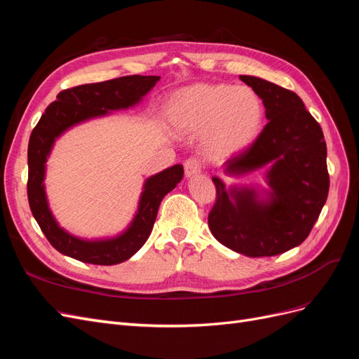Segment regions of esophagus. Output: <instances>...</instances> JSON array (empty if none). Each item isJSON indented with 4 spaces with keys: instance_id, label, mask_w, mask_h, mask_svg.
I'll return each instance as SVG.
<instances>
[{
    "instance_id": "obj_1",
    "label": "esophagus",
    "mask_w": 359,
    "mask_h": 359,
    "mask_svg": "<svg viewBox=\"0 0 359 359\" xmlns=\"http://www.w3.org/2000/svg\"><path fill=\"white\" fill-rule=\"evenodd\" d=\"M184 170H186L187 178H193V177L199 175V173L202 172V166H201L199 160L189 158L186 163H184Z\"/></svg>"
}]
</instances>
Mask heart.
I'll list each match as a JSON object with an SVG mask.
<instances>
[{
  "instance_id": "heart-1",
  "label": "heart",
  "mask_w": 359,
  "mask_h": 359,
  "mask_svg": "<svg viewBox=\"0 0 359 359\" xmlns=\"http://www.w3.org/2000/svg\"><path fill=\"white\" fill-rule=\"evenodd\" d=\"M168 116L180 136L202 135V149L212 161L231 160L252 145L262 127L264 107L247 86L194 83L173 93Z\"/></svg>"
}]
</instances>
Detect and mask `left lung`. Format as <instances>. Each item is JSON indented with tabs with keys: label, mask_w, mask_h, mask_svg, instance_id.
<instances>
[{
	"label": "left lung",
	"mask_w": 359,
	"mask_h": 359,
	"mask_svg": "<svg viewBox=\"0 0 359 359\" xmlns=\"http://www.w3.org/2000/svg\"><path fill=\"white\" fill-rule=\"evenodd\" d=\"M240 79L260 97L268 124L245 153L224 163L223 172L235 178L265 169L266 187L226 186L214 177L217 199L208 226L236 253L276 256L306 240L327 202V144L295 93L256 76Z\"/></svg>",
	"instance_id": "8db88e82"
}]
</instances>
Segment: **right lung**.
Wrapping results in <instances>:
<instances>
[{
    "instance_id": "right-lung-1",
    "label": "right lung",
    "mask_w": 359,
    "mask_h": 359,
    "mask_svg": "<svg viewBox=\"0 0 359 359\" xmlns=\"http://www.w3.org/2000/svg\"><path fill=\"white\" fill-rule=\"evenodd\" d=\"M160 76H124L99 83H86L61 91L48 106L28 144V202L32 215L48 241L60 253L93 265H116L139 252L153 231L160 202L182 180L175 165L144 181L137 210L126 229L114 236L82 238L64 229L53 215L46 194V161L53 145L70 128L115 111L137 106L154 88Z\"/></svg>"
}]
</instances>
